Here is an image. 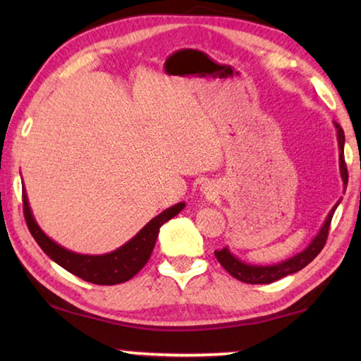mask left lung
<instances>
[{"label": "left lung", "instance_id": "1", "mask_svg": "<svg viewBox=\"0 0 361 361\" xmlns=\"http://www.w3.org/2000/svg\"><path fill=\"white\" fill-rule=\"evenodd\" d=\"M336 130H338V145H339V169H341V176L344 185L347 186V181H349V173H347V166H345V159H344V143H345V137H344V130L341 129V126L338 122H334ZM341 202V200H339ZM339 202L336 204L331 212L328 213V218L323 223L322 229L319 234L314 237V240L309 243V247L302 250L301 253H298L293 256V258L279 262V264H272V266H255V264H248V262H243L240 259H237L234 255H232L228 247H224L223 250H215V256L219 264H221L226 271H228L232 277L240 280V282L245 283H272L279 279H283L290 274H295L298 271H301L302 267H305L312 261L317 255H319L323 247H325L326 239H328V231H329V224H331V219L336 209H338Z\"/></svg>", "mask_w": 361, "mask_h": 361}]
</instances>
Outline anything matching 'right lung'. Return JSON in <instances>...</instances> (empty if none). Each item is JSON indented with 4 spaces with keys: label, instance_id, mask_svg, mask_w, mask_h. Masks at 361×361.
<instances>
[{
    "label": "right lung",
    "instance_id": "1",
    "mask_svg": "<svg viewBox=\"0 0 361 361\" xmlns=\"http://www.w3.org/2000/svg\"><path fill=\"white\" fill-rule=\"evenodd\" d=\"M22 200H23V215L30 229V234L33 239L38 242V245L42 248L49 258L56 261L59 266H62L66 271L71 272L73 276L85 280V282L95 285H118L130 280L135 274L142 271L143 266L148 262L152 253V248L156 245V239L159 235V229L169 219L178 215L185 209V202L175 204L170 209L164 210L154 216L138 234L130 239L124 245L114 250L106 255H81L70 252L41 231L36 224L32 209L28 205L25 188L22 186Z\"/></svg>",
    "mask_w": 361,
    "mask_h": 361
}]
</instances>
